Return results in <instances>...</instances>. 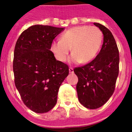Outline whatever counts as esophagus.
Here are the masks:
<instances>
[{
    "mask_svg": "<svg viewBox=\"0 0 132 132\" xmlns=\"http://www.w3.org/2000/svg\"><path fill=\"white\" fill-rule=\"evenodd\" d=\"M69 73H74V70H73V68H72V67H69Z\"/></svg>",
    "mask_w": 132,
    "mask_h": 132,
    "instance_id": "1",
    "label": "esophagus"
}]
</instances>
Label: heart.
Masks as SVG:
<instances>
[{
  "instance_id": "heart-1",
  "label": "heart",
  "mask_w": 132,
  "mask_h": 132,
  "mask_svg": "<svg viewBox=\"0 0 132 132\" xmlns=\"http://www.w3.org/2000/svg\"><path fill=\"white\" fill-rule=\"evenodd\" d=\"M103 38L98 28L89 26H78L62 34L61 39L55 40L51 50L59 61H66L71 48L73 53L70 61L73 63H86L93 60L100 50Z\"/></svg>"
}]
</instances>
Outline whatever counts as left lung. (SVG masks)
<instances>
[{
    "mask_svg": "<svg viewBox=\"0 0 132 132\" xmlns=\"http://www.w3.org/2000/svg\"><path fill=\"white\" fill-rule=\"evenodd\" d=\"M102 31L104 42L100 53L91 62L75 67L77 91L80 103L89 109L103 106L113 94L119 73V51L111 31L94 23Z\"/></svg>",
    "mask_w": 132,
    "mask_h": 132,
    "instance_id": "1",
    "label": "left lung"
}]
</instances>
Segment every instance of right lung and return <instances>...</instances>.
<instances>
[{
  "instance_id": "obj_1",
  "label": "right lung",
  "mask_w": 132,
  "mask_h": 132,
  "mask_svg": "<svg viewBox=\"0 0 132 132\" xmlns=\"http://www.w3.org/2000/svg\"><path fill=\"white\" fill-rule=\"evenodd\" d=\"M64 28L34 25L24 30L14 52V83L24 104L36 113L47 112L57 102L61 85L69 75L67 64L56 60L51 45Z\"/></svg>"
}]
</instances>
